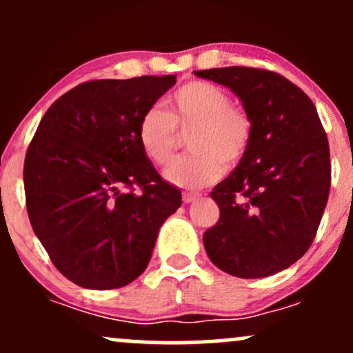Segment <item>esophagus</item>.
Here are the masks:
<instances>
[{
  "instance_id": "esophagus-1",
  "label": "esophagus",
  "mask_w": 353,
  "mask_h": 353,
  "mask_svg": "<svg viewBox=\"0 0 353 353\" xmlns=\"http://www.w3.org/2000/svg\"><path fill=\"white\" fill-rule=\"evenodd\" d=\"M201 194L197 192H182V201H184V204H189V202H194L196 199H199Z\"/></svg>"
}]
</instances>
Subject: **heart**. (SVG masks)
<instances>
[{"label":"heart","mask_w":353,"mask_h":353,"mask_svg":"<svg viewBox=\"0 0 353 353\" xmlns=\"http://www.w3.org/2000/svg\"><path fill=\"white\" fill-rule=\"evenodd\" d=\"M168 111L151 108L141 117L137 139L154 164L165 165L188 134L192 152L177 157L165 169V179L181 188L197 189L222 176L224 165L236 168L252 137V119L230 96L208 81H188L169 96Z\"/></svg>","instance_id":"b5f03b06"}]
</instances>
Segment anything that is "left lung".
Wrapping results in <instances>:
<instances>
[{"mask_svg":"<svg viewBox=\"0 0 353 353\" xmlns=\"http://www.w3.org/2000/svg\"><path fill=\"white\" fill-rule=\"evenodd\" d=\"M229 86L252 119L232 174L210 192L221 216L204 232L219 269L242 279L281 272L309 250L330 192V149L314 103L292 81L261 68L194 71Z\"/></svg>","mask_w":353,"mask_h":353,"instance_id":"obj_1","label":"left lung"}]
</instances>
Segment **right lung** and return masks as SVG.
<instances>
[{"label":"right lung","instance_id":"1","mask_svg":"<svg viewBox=\"0 0 353 353\" xmlns=\"http://www.w3.org/2000/svg\"><path fill=\"white\" fill-rule=\"evenodd\" d=\"M176 76L94 79L51 104L23 179L31 228L68 281L94 290L128 285L151 261L157 232L179 209L141 149L137 125Z\"/></svg>","mask_w":353,"mask_h":353}]
</instances>
